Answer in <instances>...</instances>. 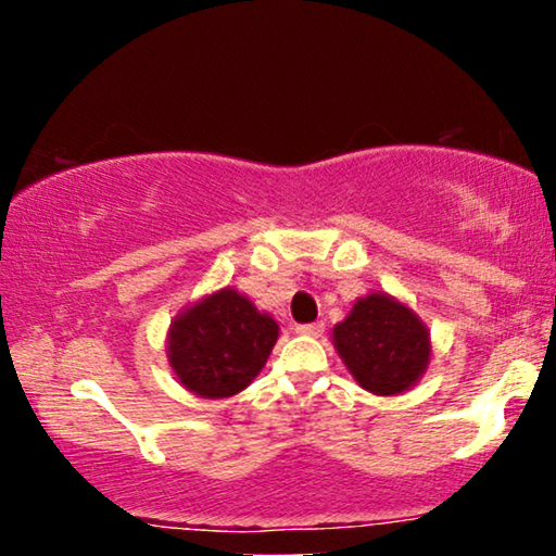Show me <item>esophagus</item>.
Returning <instances> with one entry per match:
<instances>
[{
	"mask_svg": "<svg viewBox=\"0 0 556 556\" xmlns=\"http://www.w3.org/2000/svg\"><path fill=\"white\" fill-rule=\"evenodd\" d=\"M295 333H301V337H321V333H324V324H321V321L299 324V326H295Z\"/></svg>",
	"mask_w": 556,
	"mask_h": 556,
	"instance_id": "obj_1",
	"label": "esophagus"
}]
</instances>
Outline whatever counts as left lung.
<instances>
[{
    "label": "left lung",
    "mask_w": 556,
    "mask_h": 556,
    "mask_svg": "<svg viewBox=\"0 0 556 556\" xmlns=\"http://www.w3.org/2000/svg\"><path fill=\"white\" fill-rule=\"evenodd\" d=\"M337 354L362 390L394 397L420 382L430 364V329L407 303L367 293L331 331Z\"/></svg>",
    "instance_id": "8db88e82"
}]
</instances>
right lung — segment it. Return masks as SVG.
Instances as JSON below:
<instances>
[{
    "mask_svg": "<svg viewBox=\"0 0 556 556\" xmlns=\"http://www.w3.org/2000/svg\"><path fill=\"white\" fill-rule=\"evenodd\" d=\"M278 331L276 318L225 286L172 318L166 359L185 390L204 400L232 397L261 375Z\"/></svg>",
    "mask_w": 556,
    "mask_h": 556,
    "instance_id": "add662e5",
    "label": "right lung"
}]
</instances>
